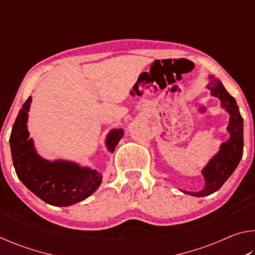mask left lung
<instances>
[{"label":"left lung","mask_w":255,"mask_h":255,"mask_svg":"<svg viewBox=\"0 0 255 255\" xmlns=\"http://www.w3.org/2000/svg\"><path fill=\"white\" fill-rule=\"evenodd\" d=\"M206 88L209 90L211 96L219 99L222 108L230 114V124L227 126L230 138L225 143H222L217 154H215L202 169L201 173L205 178L204 189L198 192L182 191L193 197L209 196L221 189L235 171L243 156V118L240 114L236 100L226 91L222 82L215 79L214 75L208 76V84Z\"/></svg>","instance_id":"8db88e82"}]
</instances>
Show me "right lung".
<instances>
[{"mask_svg":"<svg viewBox=\"0 0 255 255\" xmlns=\"http://www.w3.org/2000/svg\"><path fill=\"white\" fill-rule=\"evenodd\" d=\"M31 97L23 103L12 127L10 147L15 173L25 187L47 204L67 207L83 201L92 195L102 182V174L97 170L81 166L66 159L49 161L36 150L32 138H29L28 112ZM124 136L123 129H111L106 138V146L114 153Z\"/></svg>","mask_w":255,"mask_h":255,"instance_id":"right-lung-1","label":"right lung"}]
</instances>
